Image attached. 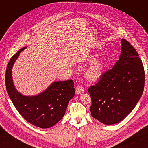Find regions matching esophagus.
Listing matches in <instances>:
<instances>
[{
    "label": "esophagus",
    "mask_w": 148,
    "mask_h": 148,
    "mask_svg": "<svg viewBox=\"0 0 148 148\" xmlns=\"http://www.w3.org/2000/svg\"><path fill=\"white\" fill-rule=\"evenodd\" d=\"M84 92V88L82 85H78L77 89H76V94L77 95H80Z\"/></svg>",
    "instance_id": "34e87169"
}]
</instances>
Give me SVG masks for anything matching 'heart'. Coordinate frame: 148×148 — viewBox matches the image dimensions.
<instances>
[{
  "label": "heart",
  "instance_id": "heart-1",
  "mask_svg": "<svg viewBox=\"0 0 148 148\" xmlns=\"http://www.w3.org/2000/svg\"><path fill=\"white\" fill-rule=\"evenodd\" d=\"M94 57L89 56L86 61L90 62L93 59ZM105 64L99 58H96L89 63L87 68L85 69L84 76L88 82H95L99 80L104 73Z\"/></svg>",
  "mask_w": 148,
  "mask_h": 148
}]
</instances>
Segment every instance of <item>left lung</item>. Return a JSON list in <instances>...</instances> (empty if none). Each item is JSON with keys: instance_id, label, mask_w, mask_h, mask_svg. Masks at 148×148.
Listing matches in <instances>:
<instances>
[{"instance_id": "obj_1", "label": "left lung", "mask_w": 148, "mask_h": 148, "mask_svg": "<svg viewBox=\"0 0 148 148\" xmlns=\"http://www.w3.org/2000/svg\"><path fill=\"white\" fill-rule=\"evenodd\" d=\"M121 54L112 69L89 88L92 117L105 125L123 120L135 108L145 86V70L139 55L129 42L121 40Z\"/></svg>"}]
</instances>
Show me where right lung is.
<instances>
[{
  "label": "right lung",
  "instance_id": "add662e5",
  "mask_svg": "<svg viewBox=\"0 0 148 148\" xmlns=\"http://www.w3.org/2000/svg\"><path fill=\"white\" fill-rule=\"evenodd\" d=\"M21 48L12 56L7 65L5 74L7 91L20 114L36 127L48 128L63 118L67 106L73 98L75 90L73 80L53 82L45 91L36 96H24L18 91L12 79V68Z\"/></svg>",
  "mask_w": 148,
  "mask_h": 148
}]
</instances>
